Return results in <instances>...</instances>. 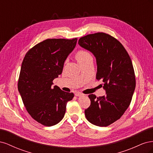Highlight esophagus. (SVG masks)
<instances>
[{
    "instance_id": "34e87169",
    "label": "esophagus",
    "mask_w": 153,
    "mask_h": 153,
    "mask_svg": "<svg viewBox=\"0 0 153 153\" xmlns=\"http://www.w3.org/2000/svg\"><path fill=\"white\" fill-rule=\"evenodd\" d=\"M75 95L76 96H78V97H80V96H84V94H83V93H82V92H76V93L75 94Z\"/></svg>"
}]
</instances>
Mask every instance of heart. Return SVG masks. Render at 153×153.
I'll use <instances>...</instances> for the list:
<instances>
[{
  "label": "heart",
  "mask_w": 153,
  "mask_h": 153,
  "mask_svg": "<svg viewBox=\"0 0 153 153\" xmlns=\"http://www.w3.org/2000/svg\"><path fill=\"white\" fill-rule=\"evenodd\" d=\"M91 57L90 53L84 50H80L75 54V59L78 63L84 61L88 57Z\"/></svg>",
  "instance_id": "heart-1"
}]
</instances>
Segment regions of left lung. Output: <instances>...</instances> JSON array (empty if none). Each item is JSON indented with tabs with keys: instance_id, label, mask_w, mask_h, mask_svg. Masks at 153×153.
Masks as SVG:
<instances>
[{
	"instance_id": "obj_1",
	"label": "left lung",
	"mask_w": 153,
	"mask_h": 153,
	"mask_svg": "<svg viewBox=\"0 0 153 153\" xmlns=\"http://www.w3.org/2000/svg\"><path fill=\"white\" fill-rule=\"evenodd\" d=\"M78 45L96 57V79L103 81L106 90L105 96H88L86 119L96 126H108L121 117L131 101L136 85L131 60L123 45L105 32L83 36Z\"/></svg>"
}]
</instances>
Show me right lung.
<instances>
[{
  "mask_svg": "<svg viewBox=\"0 0 153 153\" xmlns=\"http://www.w3.org/2000/svg\"><path fill=\"white\" fill-rule=\"evenodd\" d=\"M77 38L47 39L30 48L23 60L18 89L25 108L35 121L52 126L63 119L73 92L52 87L62 72L64 61L75 48Z\"/></svg>",
  "mask_w": 153,
  "mask_h": 153,
  "instance_id": "obj_1",
  "label": "right lung"
}]
</instances>
